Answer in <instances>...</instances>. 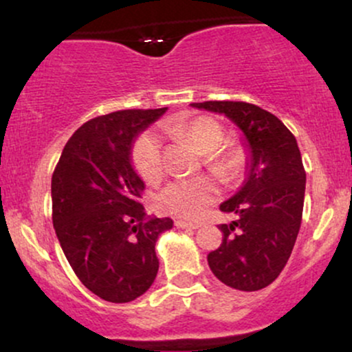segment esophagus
Listing matches in <instances>:
<instances>
[{"label": "esophagus", "instance_id": "1", "mask_svg": "<svg viewBox=\"0 0 352 352\" xmlns=\"http://www.w3.org/2000/svg\"><path fill=\"white\" fill-rule=\"evenodd\" d=\"M175 227H177V228H190V230H197V228H200V223H197V221L175 220Z\"/></svg>", "mask_w": 352, "mask_h": 352}]
</instances>
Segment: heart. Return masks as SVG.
I'll use <instances>...</instances> for the list:
<instances>
[{"label":"heart","instance_id":"1","mask_svg":"<svg viewBox=\"0 0 352 352\" xmlns=\"http://www.w3.org/2000/svg\"><path fill=\"white\" fill-rule=\"evenodd\" d=\"M165 132L175 139L187 140L201 155H208L207 165L220 177L232 175L241 162L236 148H221L225 134L217 122L208 117H197L190 120H179L165 125ZM132 164L137 173L145 182L153 184L162 177L164 159L162 142L153 132H144L132 145ZM218 190L208 179L175 180L168 184L157 197V205L168 215L193 220L217 200Z\"/></svg>","mask_w":352,"mask_h":352}]
</instances>
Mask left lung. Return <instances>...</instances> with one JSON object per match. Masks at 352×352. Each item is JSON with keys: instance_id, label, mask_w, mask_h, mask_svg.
<instances>
[{"instance_id": "obj_1", "label": "left lung", "mask_w": 352, "mask_h": 352, "mask_svg": "<svg viewBox=\"0 0 352 352\" xmlns=\"http://www.w3.org/2000/svg\"><path fill=\"white\" fill-rule=\"evenodd\" d=\"M190 106L225 116L243 132L245 180L220 205L238 220L218 227L223 240L207 260L230 288L258 292L280 276L300 232L306 187L301 152L286 125L254 104L207 100Z\"/></svg>"}]
</instances>
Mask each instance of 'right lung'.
Returning <instances> with one entry per match:
<instances>
[{"label":"right lung","instance_id":"add662e5","mask_svg":"<svg viewBox=\"0 0 352 352\" xmlns=\"http://www.w3.org/2000/svg\"><path fill=\"white\" fill-rule=\"evenodd\" d=\"M167 107L129 109L80 125L51 180L52 225L80 283L102 300L134 301L159 272L157 238L170 218L147 217L132 145Z\"/></svg>","mask_w":352,"mask_h":352}]
</instances>
